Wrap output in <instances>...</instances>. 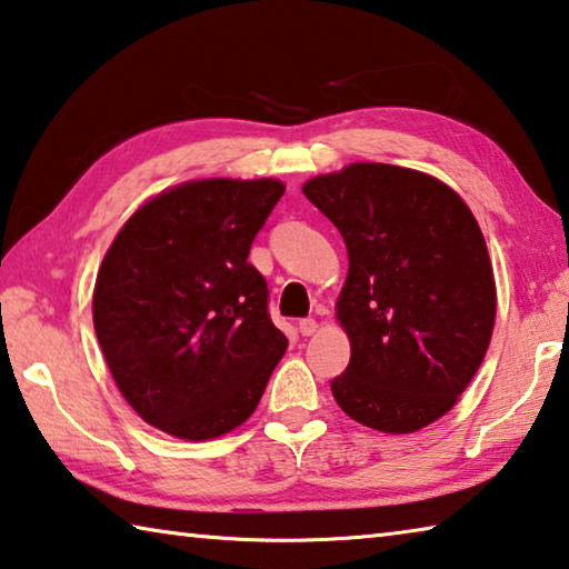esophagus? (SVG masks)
Masks as SVG:
<instances>
[{
	"mask_svg": "<svg viewBox=\"0 0 569 569\" xmlns=\"http://www.w3.org/2000/svg\"><path fill=\"white\" fill-rule=\"evenodd\" d=\"M316 329H319V323H316V319H301V321H298V331H301L303 336L316 333Z\"/></svg>",
	"mask_w": 569,
	"mask_h": 569,
	"instance_id": "esophagus-1",
	"label": "esophagus"
}]
</instances>
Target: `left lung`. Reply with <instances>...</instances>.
I'll return each mask as SVG.
<instances>
[{"mask_svg":"<svg viewBox=\"0 0 569 569\" xmlns=\"http://www.w3.org/2000/svg\"><path fill=\"white\" fill-rule=\"evenodd\" d=\"M303 196L349 250L336 313L351 361L331 381L333 399L389 435L445 417L485 359L497 313L471 210L437 178L383 162L308 180Z\"/></svg>","mask_w":569,"mask_h":569,"instance_id":"left-lung-1","label":"left lung"}]
</instances>
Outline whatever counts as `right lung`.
<instances>
[{"mask_svg": "<svg viewBox=\"0 0 569 569\" xmlns=\"http://www.w3.org/2000/svg\"><path fill=\"white\" fill-rule=\"evenodd\" d=\"M278 180H192L142 206L100 266L92 319L130 407L172 437L243 423L288 346L248 263Z\"/></svg>", "mask_w": 569, "mask_h": 569, "instance_id": "1", "label": "right lung"}]
</instances>
